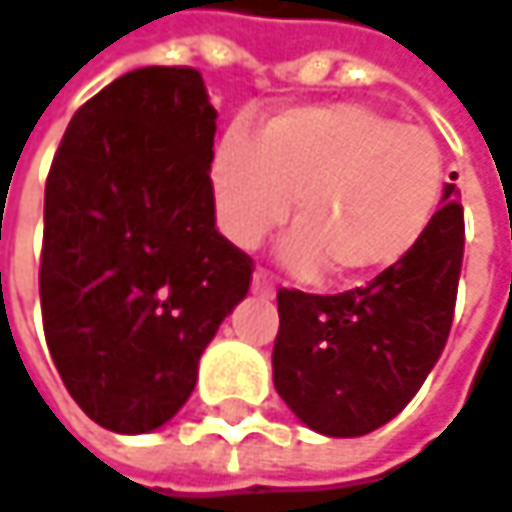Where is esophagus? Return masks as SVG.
I'll list each match as a JSON object with an SVG mask.
<instances>
[{"label":"esophagus","instance_id":"obj_1","mask_svg":"<svg viewBox=\"0 0 512 512\" xmlns=\"http://www.w3.org/2000/svg\"><path fill=\"white\" fill-rule=\"evenodd\" d=\"M253 294H259V297H274L276 294L274 282L262 274V271H256V274H253Z\"/></svg>","mask_w":512,"mask_h":512}]
</instances>
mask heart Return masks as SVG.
<instances>
[{
    "instance_id": "obj_1",
    "label": "heart",
    "mask_w": 512,
    "mask_h": 512,
    "mask_svg": "<svg viewBox=\"0 0 512 512\" xmlns=\"http://www.w3.org/2000/svg\"><path fill=\"white\" fill-rule=\"evenodd\" d=\"M212 189L221 227L241 250L282 227L294 201L297 233L282 250L285 265L352 285L417 250L443 195V151L428 130L367 104L294 107L256 142L227 130L212 157Z\"/></svg>"
}]
</instances>
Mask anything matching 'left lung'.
Returning a JSON list of instances; mask_svg holds the SVG:
<instances>
[{"label": "left lung", "instance_id": "obj_1", "mask_svg": "<svg viewBox=\"0 0 512 512\" xmlns=\"http://www.w3.org/2000/svg\"><path fill=\"white\" fill-rule=\"evenodd\" d=\"M463 265V206L446 186L428 233L393 271L344 294L279 288L274 384L326 437H361L393 420L446 347Z\"/></svg>", "mask_w": 512, "mask_h": 512}]
</instances>
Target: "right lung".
<instances>
[{"label": "right lung", "mask_w": 512, "mask_h": 512, "mask_svg": "<svg viewBox=\"0 0 512 512\" xmlns=\"http://www.w3.org/2000/svg\"><path fill=\"white\" fill-rule=\"evenodd\" d=\"M215 119L198 69H133L78 107L46 177V344L69 396L116 434L183 408L250 288L253 259L215 230Z\"/></svg>", "instance_id": "1"}]
</instances>
